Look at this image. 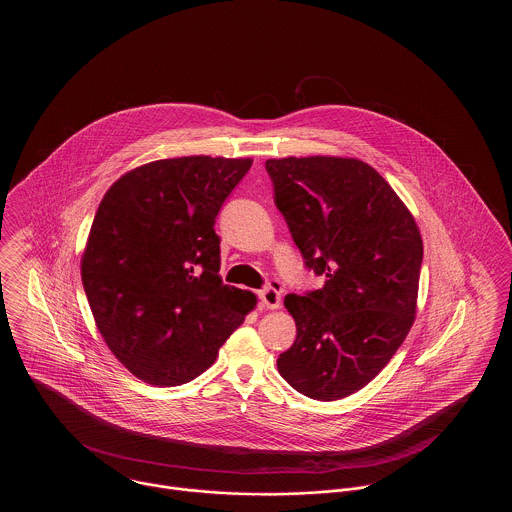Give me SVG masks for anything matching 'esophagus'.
Here are the masks:
<instances>
[{"mask_svg": "<svg viewBox=\"0 0 512 512\" xmlns=\"http://www.w3.org/2000/svg\"><path fill=\"white\" fill-rule=\"evenodd\" d=\"M259 295H261L263 305L268 307V309H278V307H280V301H282V288H280V284L272 282V284L267 286Z\"/></svg>", "mask_w": 512, "mask_h": 512, "instance_id": "34e87169", "label": "esophagus"}]
</instances>
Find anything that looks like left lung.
Returning a JSON list of instances; mask_svg holds the SVG:
<instances>
[{"mask_svg":"<svg viewBox=\"0 0 512 512\" xmlns=\"http://www.w3.org/2000/svg\"><path fill=\"white\" fill-rule=\"evenodd\" d=\"M274 201L324 286L284 299L297 338L276 365L293 390L336 401L365 388L407 338L422 236L390 184L355 157L268 159Z\"/></svg>","mask_w":512,"mask_h":512,"instance_id":"obj_1","label":"left lung"}]
</instances>
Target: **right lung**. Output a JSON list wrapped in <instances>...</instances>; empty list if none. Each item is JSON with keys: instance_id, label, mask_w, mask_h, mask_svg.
I'll list each match as a JSON object with an SVG mask.
<instances>
[{"instance_id": "add662e5", "label": "right lung", "mask_w": 512, "mask_h": 512, "mask_svg": "<svg viewBox=\"0 0 512 512\" xmlns=\"http://www.w3.org/2000/svg\"><path fill=\"white\" fill-rule=\"evenodd\" d=\"M253 159L190 155L122 174L80 261L99 334L136 378L180 386L215 363L257 295L220 278L215 219Z\"/></svg>"}]
</instances>
